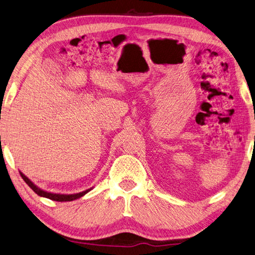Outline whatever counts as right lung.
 <instances>
[{"mask_svg": "<svg viewBox=\"0 0 255 255\" xmlns=\"http://www.w3.org/2000/svg\"><path fill=\"white\" fill-rule=\"evenodd\" d=\"M19 173H21L23 180L28 184L29 188H31L35 193L38 194L39 197L51 199V200H54V201H61V202H63V201H73V200H76V199L82 198L83 196H85V194L91 191L92 189H93V188H89V189H87V190H85V191L78 192V193H72V194H62V193L48 192V191L43 190V189L37 187L36 184H34V182L29 180V179H28L26 176H25V174H24L23 172L19 171Z\"/></svg>", "mask_w": 255, "mask_h": 255, "instance_id": "obj_1", "label": "right lung"}]
</instances>
